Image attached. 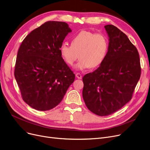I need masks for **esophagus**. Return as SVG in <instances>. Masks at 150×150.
Listing matches in <instances>:
<instances>
[{
  "label": "esophagus",
  "mask_w": 150,
  "mask_h": 150,
  "mask_svg": "<svg viewBox=\"0 0 150 150\" xmlns=\"http://www.w3.org/2000/svg\"><path fill=\"white\" fill-rule=\"evenodd\" d=\"M76 76L77 79H82V75L80 73H76Z\"/></svg>",
  "instance_id": "1"
}]
</instances>
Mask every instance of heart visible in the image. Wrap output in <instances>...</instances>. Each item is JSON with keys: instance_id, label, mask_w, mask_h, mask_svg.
Returning a JSON list of instances; mask_svg holds the SVG:
<instances>
[{"instance_id": "b5f03b06", "label": "heart", "mask_w": 150, "mask_h": 150, "mask_svg": "<svg viewBox=\"0 0 150 150\" xmlns=\"http://www.w3.org/2000/svg\"><path fill=\"white\" fill-rule=\"evenodd\" d=\"M108 40L103 33L82 30L71 39V45L61 44L59 51L64 61L69 66H74L80 57L75 67L83 70L99 66L107 56Z\"/></svg>"}]
</instances>
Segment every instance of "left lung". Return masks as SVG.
Instances as JSON below:
<instances>
[{"label": "left lung", "instance_id": "obj_1", "mask_svg": "<svg viewBox=\"0 0 150 150\" xmlns=\"http://www.w3.org/2000/svg\"><path fill=\"white\" fill-rule=\"evenodd\" d=\"M109 37L108 50L100 66L83 78V97L91 112L111 115L131 100L141 75L137 49L113 25L104 26Z\"/></svg>", "mask_w": 150, "mask_h": 150}]
</instances>
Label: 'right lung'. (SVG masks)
<instances>
[{
  "label": "right lung",
  "instance_id": "1",
  "mask_svg": "<svg viewBox=\"0 0 150 150\" xmlns=\"http://www.w3.org/2000/svg\"><path fill=\"white\" fill-rule=\"evenodd\" d=\"M71 31L66 23L47 21L25 37L18 50L15 79L22 99L35 110L56 107L74 81L75 74L59 51Z\"/></svg>",
  "mask_w": 150,
  "mask_h": 150
}]
</instances>
